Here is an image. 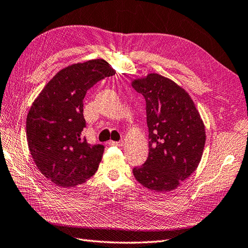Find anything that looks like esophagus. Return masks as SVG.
Returning a JSON list of instances; mask_svg holds the SVG:
<instances>
[{
	"mask_svg": "<svg viewBox=\"0 0 248 248\" xmlns=\"http://www.w3.org/2000/svg\"><path fill=\"white\" fill-rule=\"evenodd\" d=\"M124 141L122 140V141H113V140H110L109 141V144L110 145H116V147H123L124 145Z\"/></svg>",
	"mask_w": 248,
	"mask_h": 248,
	"instance_id": "1",
	"label": "esophagus"
}]
</instances>
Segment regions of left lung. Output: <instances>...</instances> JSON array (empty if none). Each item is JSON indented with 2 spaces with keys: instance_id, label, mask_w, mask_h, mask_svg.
Returning a JSON list of instances; mask_svg holds the SVG:
<instances>
[{
  "instance_id": "8db88e82",
  "label": "left lung",
  "mask_w": 248,
  "mask_h": 248,
  "mask_svg": "<svg viewBox=\"0 0 248 248\" xmlns=\"http://www.w3.org/2000/svg\"><path fill=\"white\" fill-rule=\"evenodd\" d=\"M147 104L149 156L133 174L141 186L170 192L198 168L205 145V126L189 94L157 73L133 79Z\"/></svg>"
}]
</instances>
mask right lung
<instances>
[{
    "instance_id": "1",
    "label": "right lung",
    "mask_w": 248,
    "mask_h": 248,
    "mask_svg": "<svg viewBox=\"0 0 248 248\" xmlns=\"http://www.w3.org/2000/svg\"><path fill=\"white\" fill-rule=\"evenodd\" d=\"M115 73L103 59L73 63L60 70L31 105L28 148L37 169L54 185L74 187L96 173L105 147L81 138L86 126L82 100L98 80Z\"/></svg>"
}]
</instances>
